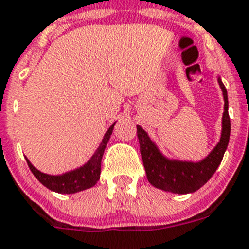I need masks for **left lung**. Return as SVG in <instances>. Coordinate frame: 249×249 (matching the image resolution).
Returning <instances> with one entry per match:
<instances>
[{
    "mask_svg": "<svg viewBox=\"0 0 249 249\" xmlns=\"http://www.w3.org/2000/svg\"><path fill=\"white\" fill-rule=\"evenodd\" d=\"M223 91L224 112L222 120V137L208 157L199 163L170 160L161 154L154 142L142 126L137 125L138 139L140 144V154L145 168L146 178L153 187L172 193H193L207 183L214 174L223 159L231 135V119L228 114V95L220 77L218 79Z\"/></svg>",
    "mask_w": 249,
    "mask_h": 249,
    "instance_id": "8db88e82",
    "label": "left lung"
}]
</instances>
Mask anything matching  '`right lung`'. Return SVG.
<instances>
[{"label":"right lung","mask_w":249,"mask_h":249,"mask_svg":"<svg viewBox=\"0 0 249 249\" xmlns=\"http://www.w3.org/2000/svg\"><path fill=\"white\" fill-rule=\"evenodd\" d=\"M114 125H115V123L109 127V130L104 135V139L100 145H99L98 150L95 151V154L92 155L91 159L85 165L80 166L75 170H71V172L65 173L61 176H50V174H45V173L36 169L30 163L29 159H26V161L29 164L30 170L37 178L41 184H44L45 187L49 188L53 192H56V193L72 194L94 187L100 179L101 159H103L104 150L107 148V144L110 139Z\"/></svg>","instance_id":"1"}]
</instances>
